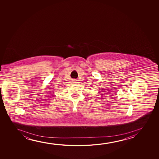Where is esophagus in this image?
I'll use <instances>...</instances> for the list:
<instances>
[{
  "mask_svg": "<svg viewBox=\"0 0 159 159\" xmlns=\"http://www.w3.org/2000/svg\"><path fill=\"white\" fill-rule=\"evenodd\" d=\"M73 83H74V84H76L77 83V80H75V79H74V80H73Z\"/></svg>",
  "mask_w": 159,
  "mask_h": 159,
  "instance_id": "1",
  "label": "esophagus"
}]
</instances>
